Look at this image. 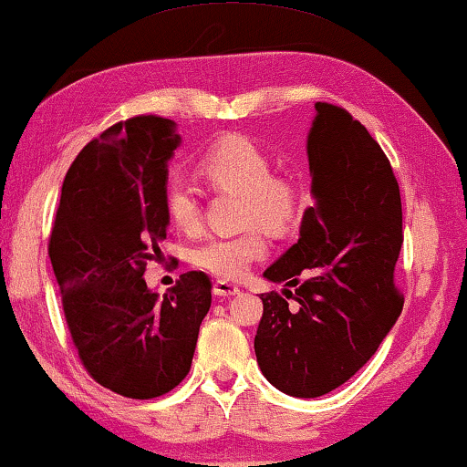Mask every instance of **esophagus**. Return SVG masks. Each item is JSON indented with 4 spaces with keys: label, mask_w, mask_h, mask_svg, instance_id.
Returning <instances> with one entry per match:
<instances>
[{
    "label": "esophagus",
    "mask_w": 467,
    "mask_h": 467,
    "mask_svg": "<svg viewBox=\"0 0 467 467\" xmlns=\"http://www.w3.org/2000/svg\"><path fill=\"white\" fill-rule=\"evenodd\" d=\"M213 291H214L216 297H229V296H235V293H238L240 289L235 285L227 283V280H216Z\"/></svg>",
    "instance_id": "1"
}]
</instances>
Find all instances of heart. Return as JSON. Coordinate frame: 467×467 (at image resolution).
<instances>
[{
	"label": "heart",
	"mask_w": 467,
	"mask_h": 467,
	"mask_svg": "<svg viewBox=\"0 0 467 467\" xmlns=\"http://www.w3.org/2000/svg\"><path fill=\"white\" fill-rule=\"evenodd\" d=\"M197 176L214 191L242 195V221L259 223L270 232L283 234L296 225L302 213L297 184L286 176L272 174V161L253 140L223 138L200 157ZM163 208L171 225L184 234L200 227V203L189 187L171 181L165 184ZM267 242L257 227L238 235H213L191 253L193 265L221 278H242L253 261L264 259Z\"/></svg>",
	"instance_id": "b5f03b06"
}]
</instances>
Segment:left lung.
<instances>
[{"mask_svg": "<svg viewBox=\"0 0 467 467\" xmlns=\"http://www.w3.org/2000/svg\"><path fill=\"white\" fill-rule=\"evenodd\" d=\"M315 108L306 146L315 206L297 244L264 272L286 289L261 296L254 336L261 372L293 398H318L359 372L404 306L393 283L404 234L391 163L344 108Z\"/></svg>", "mask_w": 467, "mask_h": 467, "instance_id": "1", "label": "left lung"}]
</instances>
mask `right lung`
<instances>
[{
    "instance_id": "obj_1",
    "label": "right lung",
    "mask_w": 467,
    "mask_h": 467,
    "mask_svg": "<svg viewBox=\"0 0 467 467\" xmlns=\"http://www.w3.org/2000/svg\"><path fill=\"white\" fill-rule=\"evenodd\" d=\"M176 123L133 117L108 127L74 159L61 187L48 254L82 366L110 391L150 400L181 385L213 302L203 272L159 297L146 261L168 235V161Z\"/></svg>"
}]
</instances>
